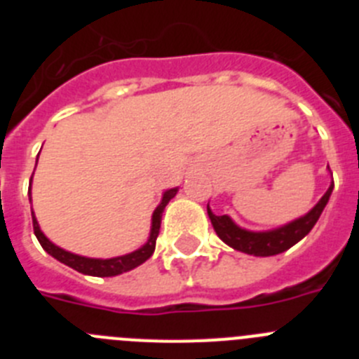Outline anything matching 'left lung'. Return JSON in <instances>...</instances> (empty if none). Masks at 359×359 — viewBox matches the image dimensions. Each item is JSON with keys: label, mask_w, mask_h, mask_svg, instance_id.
Listing matches in <instances>:
<instances>
[{"label": "left lung", "mask_w": 359, "mask_h": 359, "mask_svg": "<svg viewBox=\"0 0 359 359\" xmlns=\"http://www.w3.org/2000/svg\"><path fill=\"white\" fill-rule=\"evenodd\" d=\"M332 189H334V183L331 182L327 192L320 198V201L316 203L315 207L311 208L307 214H304L302 217L294 219L291 223L273 228V230H246V228L239 226L230 215H215L208 205L207 212L217 237L223 241L224 244H228L230 248L237 250V252L248 253V255L253 257H271L290 250L291 246H294L298 241H302L304 237L313 230V226L316 224L318 217L322 215L323 208L327 205L329 198H331Z\"/></svg>", "instance_id": "8db88e82"}]
</instances>
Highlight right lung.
<instances>
[{"label":"right lung","mask_w":359,"mask_h":359,"mask_svg":"<svg viewBox=\"0 0 359 359\" xmlns=\"http://www.w3.org/2000/svg\"><path fill=\"white\" fill-rule=\"evenodd\" d=\"M37 165V163H36ZM34 176V174H32ZM30 189H32V177H30ZM30 189H28V198L32 201L30 196ZM177 187L174 189L165 190L163 196H161V201L154 212H152V219H151V233H149V239L144 246H140L138 250L131 253H126V255L120 257H111V259H91V257H82L77 255V253L66 252V250L59 248L57 244H53L48 237L44 236L43 231H41L39 223H37L36 214L32 210V223H34V233H36L37 241L43 246V250L46 253L57 259L62 264L69 266L75 271L82 275H91V277H116L120 273H126V271H131L135 269L136 266L144 264L147 261L149 257L154 253V248H156V237L160 233V224H161V214H163L165 207H167V203L177 194Z\"/></svg>","instance_id":"right-lung-1"}]
</instances>
